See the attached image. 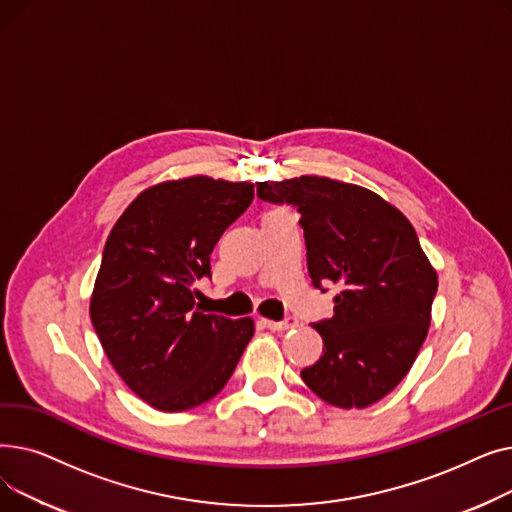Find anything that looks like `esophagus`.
Returning <instances> with one entry per match:
<instances>
[{"instance_id": "1", "label": "esophagus", "mask_w": 512, "mask_h": 512, "mask_svg": "<svg viewBox=\"0 0 512 512\" xmlns=\"http://www.w3.org/2000/svg\"><path fill=\"white\" fill-rule=\"evenodd\" d=\"M261 324L265 326V328H270V330H278V332H282V330H290V328H294L297 326V319H292V317H288V319H284V321H274V319H261Z\"/></svg>"}]
</instances>
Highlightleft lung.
I'll list each match as a JSON object with an SVG mask.
<instances>
[{
    "instance_id": "obj_1",
    "label": "left lung",
    "mask_w": 512,
    "mask_h": 512,
    "mask_svg": "<svg viewBox=\"0 0 512 512\" xmlns=\"http://www.w3.org/2000/svg\"><path fill=\"white\" fill-rule=\"evenodd\" d=\"M257 195L299 207L311 282L338 288L334 315L313 324L324 355L303 382L338 409L382 400L413 367L438 290L413 224L369 188L324 176L257 182Z\"/></svg>"
}]
</instances>
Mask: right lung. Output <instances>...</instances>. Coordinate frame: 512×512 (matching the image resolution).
<instances>
[{"mask_svg": "<svg viewBox=\"0 0 512 512\" xmlns=\"http://www.w3.org/2000/svg\"><path fill=\"white\" fill-rule=\"evenodd\" d=\"M253 201V182L188 176L137 195L107 236L91 321L124 384L164 413L218 394L255 334L253 317L199 309L195 282L224 230Z\"/></svg>", "mask_w": 512, "mask_h": 512, "instance_id": "add662e5", "label": "right lung"}]
</instances>
